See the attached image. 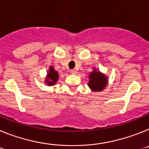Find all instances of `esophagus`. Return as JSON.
<instances>
[{
    "label": "esophagus",
    "mask_w": 149,
    "mask_h": 149,
    "mask_svg": "<svg viewBox=\"0 0 149 149\" xmlns=\"http://www.w3.org/2000/svg\"><path fill=\"white\" fill-rule=\"evenodd\" d=\"M70 73L72 74H77V71L75 69H72V70L70 71Z\"/></svg>",
    "instance_id": "esophagus-1"
}]
</instances>
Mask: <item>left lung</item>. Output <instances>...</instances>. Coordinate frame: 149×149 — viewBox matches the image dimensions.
<instances>
[{
    "label": "left lung",
    "instance_id": "8db88e82",
    "mask_svg": "<svg viewBox=\"0 0 149 149\" xmlns=\"http://www.w3.org/2000/svg\"><path fill=\"white\" fill-rule=\"evenodd\" d=\"M89 79L88 86L93 92H101L106 88L108 83L107 77L95 68L89 74Z\"/></svg>",
    "mask_w": 149,
    "mask_h": 149
}]
</instances>
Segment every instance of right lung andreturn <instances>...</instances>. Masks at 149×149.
<instances>
[{"label": "right lung", "mask_w": 149, "mask_h": 149, "mask_svg": "<svg viewBox=\"0 0 149 149\" xmlns=\"http://www.w3.org/2000/svg\"><path fill=\"white\" fill-rule=\"evenodd\" d=\"M59 74L57 71L54 69L52 65H50L49 70L47 72V77H45V83L47 84V86H54L58 81Z\"/></svg>", "instance_id": "1"}]
</instances>
